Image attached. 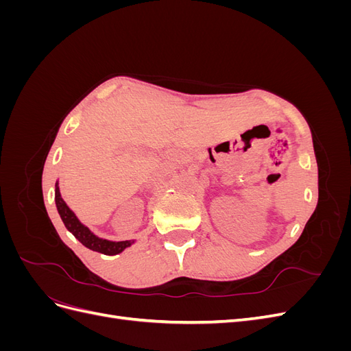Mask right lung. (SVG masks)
I'll use <instances>...</instances> for the list:
<instances>
[{
    "instance_id": "right-lung-1",
    "label": "right lung",
    "mask_w": 351,
    "mask_h": 351,
    "mask_svg": "<svg viewBox=\"0 0 351 351\" xmlns=\"http://www.w3.org/2000/svg\"><path fill=\"white\" fill-rule=\"evenodd\" d=\"M56 204H57V209H58V214L64 222L66 228L71 232V234L76 237L83 246H86L90 250L95 252H99L104 254H117L123 252L125 247H129L132 241H108V240H104L99 239L93 234V232L88 228L84 227L82 222L76 218V215L73 214V210L66 205V202L62 200L61 195H60V189L56 184Z\"/></svg>"
}]
</instances>
